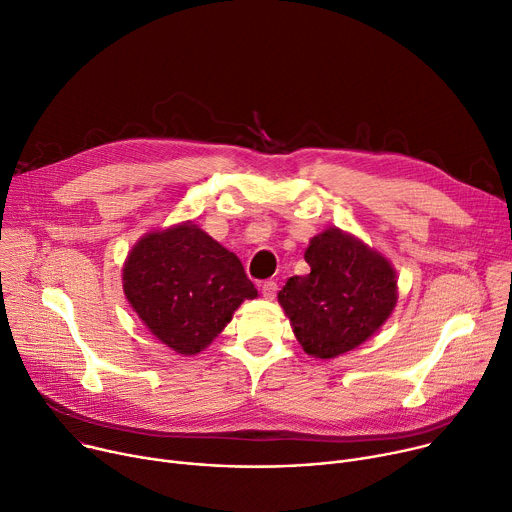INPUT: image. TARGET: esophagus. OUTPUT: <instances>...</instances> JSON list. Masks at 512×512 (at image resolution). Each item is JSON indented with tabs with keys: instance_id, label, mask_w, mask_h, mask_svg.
Segmentation results:
<instances>
[{
	"instance_id": "obj_1",
	"label": "esophagus",
	"mask_w": 512,
	"mask_h": 512,
	"mask_svg": "<svg viewBox=\"0 0 512 512\" xmlns=\"http://www.w3.org/2000/svg\"><path fill=\"white\" fill-rule=\"evenodd\" d=\"M275 292H277V284L275 282H263L261 284V294H263V298L265 300H273L275 298Z\"/></svg>"
}]
</instances>
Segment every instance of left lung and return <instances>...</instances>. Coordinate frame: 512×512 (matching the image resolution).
I'll list each match as a JSON object with an SVG mask.
<instances>
[{"label": "left lung", "instance_id": "8db88e82", "mask_svg": "<svg viewBox=\"0 0 512 512\" xmlns=\"http://www.w3.org/2000/svg\"><path fill=\"white\" fill-rule=\"evenodd\" d=\"M308 275L277 292L302 349L335 359L374 337L398 302V277L388 257L337 226L312 237Z\"/></svg>", "mask_w": 512, "mask_h": 512}]
</instances>
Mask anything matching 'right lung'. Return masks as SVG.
<instances>
[{"instance_id":"right-lung-1","label":"right lung","mask_w":512,"mask_h":512,"mask_svg":"<svg viewBox=\"0 0 512 512\" xmlns=\"http://www.w3.org/2000/svg\"><path fill=\"white\" fill-rule=\"evenodd\" d=\"M122 290L151 335L179 355L204 351L257 298L239 257L194 220L145 232L122 265Z\"/></svg>"}]
</instances>
